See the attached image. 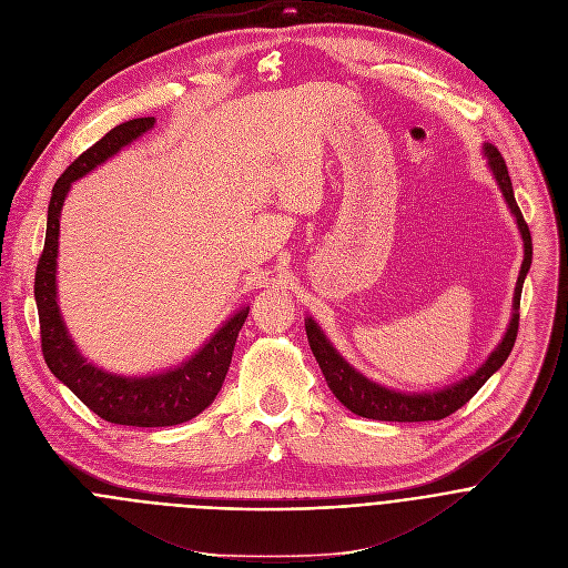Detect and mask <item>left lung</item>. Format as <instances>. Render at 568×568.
<instances>
[{
  "instance_id": "8db88e82",
  "label": "left lung",
  "mask_w": 568,
  "mask_h": 568,
  "mask_svg": "<svg viewBox=\"0 0 568 568\" xmlns=\"http://www.w3.org/2000/svg\"><path fill=\"white\" fill-rule=\"evenodd\" d=\"M484 156L488 161V170L493 172V179L497 181L506 205L510 210V214L515 216L517 231L521 235L524 242V262L519 268V277L515 284V293H513V315L510 322L506 326V333L501 337V343L493 349V354L486 358V363L473 372L470 376L462 378L459 383H452L443 389H434V392H403V389H394L387 385H381L372 378H367L365 374H361L354 365H349L339 352L333 347L331 339L324 335V331L320 328V324L308 315L304 320L306 326V337L311 352L326 378L328 389L333 392V396L343 403L347 409H352L354 414L363 416V418H374V420H396V423H418V420H440L449 414H455L459 407H464L481 387L484 383L499 372V367L506 363V358L513 352L515 337H517V326H519V300H521V286L524 280L530 271L532 264V242H530V231L521 216V210L515 201V192H513V183L508 176V168L504 156L499 154V150L493 143H484Z\"/></svg>"
}]
</instances>
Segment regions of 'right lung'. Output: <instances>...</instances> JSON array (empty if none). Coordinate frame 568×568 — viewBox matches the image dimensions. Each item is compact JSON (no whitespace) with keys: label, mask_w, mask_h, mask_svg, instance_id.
<instances>
[{"label":"right lung","mask_w":568,"mask_h":568,"mask_svg":"<svg viewBox=\"0 0 568 568\" xmlns=\"http://www.w3.org/2000/svg\"><path fill=\"white\" fill-rule=\"evenodd\" d=\"M156 125L154 116L134 119L104 134L80 154L55 181L49 214L44 253L36 271V304L40 315L42 354L51 374L67 385L100 418L132 427H168L199 416L216 398L229 374L237 335L251 306H242L225 320L205 343L183 363L139 376L102 369L80 354L58 304V248L60 214L71 185L98 165L130 148Z\"/></svg>","instance_id":"1"}]
</instances>
